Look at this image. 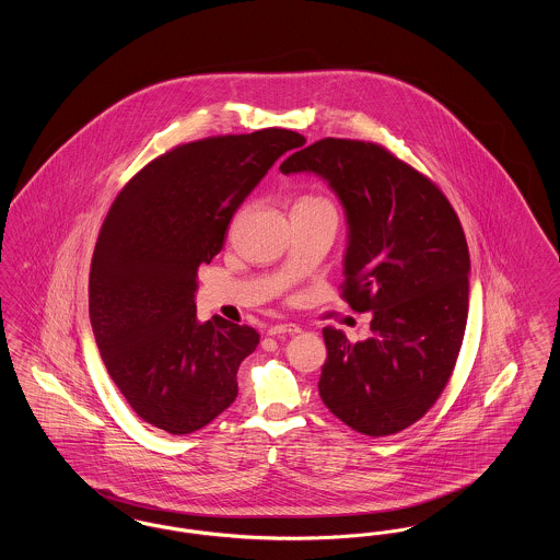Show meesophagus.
Listing matches in <instances>:
<instances>
[{"label": "esophagus", "instance_id": "1", "mask_svg": "<svg viewBox=\"0 0 560 560\" xmlns=\"http://www.w3.org/2000/svg\"><path fill=\"white\" fill-rule=\"evenodd\" d=\"M302 329L298 327V325H293V323H279V325H270L268 327V336H295V334H300Z\"/></svg>", "mask_w": 560, "mask_h": 560}]
</instances>
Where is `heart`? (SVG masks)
Here are the masks:
<instances>
[{
  "instance_id": "heart-1",
  "label": "heart",
  "mask_w": 560,
  "mask_h": 560,
  "mask_svg": "<svg viewBox=\"0 0 560 560\" xmlns=\"http://www.w3.org/2000/svg\"><path fill=\"white\" fill-rule=\"evenodd\" d=\"M293 210H313V212L336 213L334 206H331L327 199H323V197H302V199L293 206Z\"/></svg>"
}]
</instances>
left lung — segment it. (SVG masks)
<instances>
[{"instance_id": "obj_1", "label": "left lung", "mask_w": 560, "mask_h": 560, "mask_svg": "<svg viewBox=\"0 0 560 560\" xmlns=\"http://www.w3.org/2000/svg\"><path fill=\"white\" fill-rule=\"evenodd\" d=\"M283 174H315L347 215L342 298L372 313V338L350 345L325 327L319 395L368 436L418 422L441 397L468 319V245L447 197L386 149L323 138L295 151Z\"/></svg>"}]
</instances>
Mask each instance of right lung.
Here are the masks:
<instances>
[{
  "mask_svg": "<svg viewBox=\"0 0 560 560\" xmlns=\"http://www.w3.org/2000/svg\"><path fill=\"white\" fill-rule=\"evenodd\" d=\"M304 142L268 128L183 144L110 206L90 268V320L108 375L144 422L188 434L237 399V370L260 336L197 319V270L272 163Z\"/></svg>",
  "mask_w": 560,
  "mask_h": 560,
  "instance_id": "obj_1",
  "label": "right lung"
}]
</instances>
